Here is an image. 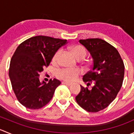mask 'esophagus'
<instances>
[{"instance_id":"34e87169","label":"esophagus","mask_w":134,"mask_h":134,"mask_svg":"<svg viewBox=\"0 0 134 134\" xmlns=\"http://www.w3.org/2000/svg\"><path fill=\"white\" fill-rule=\"evenodd\" d=\"M63 83H64L65 85H67V86H71V85H72V83H69V82H64Z\"/></svg>"}]
</instances>
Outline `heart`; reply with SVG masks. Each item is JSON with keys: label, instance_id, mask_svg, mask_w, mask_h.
I'll return each instance as SVG.
<instances>
[{"label": "heart", "instance_id": "b5f03b06", "mask_svg": "<svg viewBox=\"0 0 134 134\" xmlns=\"http://www.w3.org/2000/svg\"><path fill=\"white\" fill-rule=\"evenodd\" d=\"M70 51L72 52L73 56L78 59H83L86 57V54H87L86 49L81 46L77 45L71 47ZM61 53H62V51L58 50L54 54L52 58V61L54 62H58ZM80 75V71L78 69L64 68L59 69L56 72V76L58 78L70 82L75 81Z\"/></svg>", "mask_w": 134, "mask_h": 134}]
</instances>
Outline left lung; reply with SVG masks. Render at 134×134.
<instances>
[{
	"label": "left lung",
	"mask_w": 134,
	"mask_h": 134,
	"mask_svg": "<svg viewBox=\"0 0 134 134\" xmlns=\"http://www.w3.org/2000/svg\"><path fill=\"white\" fill-rule=\"evenodd\" d=\"M80 43L90 52L93 58L91 70L83 76L87 86H81L76 100L87 111L96 113L107 108L121 90L125 75V65L114 47L98 38L80 40Z\"/></svg>",
	"instance_id": "left-lung-1"
}]
</instances>
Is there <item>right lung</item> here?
I'll list each match as a JSON object with an SVG mask.
<instances>
[{"label": "right lung", "instance_id": "add662e5", "mask_svg": "<svg viewBox=\"0 0 134 134\" xmlns=\"http://www.w3.org/2000/svg\"><path fill=\"white\" fill-rule=\"evenodd\" d=\"M65 40L37 36L25 40L15 51L9 69L12 89L19 102L31 109H40L52 99L61 82L40 81V74L48 67L54 54L67 43Z\"/></svg>", "mask_w": 134, "mask_h": 134}]
</instances>
